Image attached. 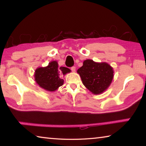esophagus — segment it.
Wrapping results in <instances>:
<instances>
[{
    "label": "esophagus",
    "instance_id": "1",
    "mask_svg": "<svg viewBox=\"0 0 146 146\" xmlns=\"http://www.w3.org/2000/svg\"><path fill=\"white\" fill-rule=\"evenodd\" d=\"M71 70L72 71V72H75L76 71V68L75 67V66H73V67L71 68Z\"/></svg>",
    "mask_w": 146,
    "mask_h": 146
}]
</instances>
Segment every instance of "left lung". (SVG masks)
<instances>
[{
  "label": "left lung",
  "instance_id": "left-lung-1",
  "mask_svg": "<svg viewBox=\"0 0 146 146\" xmlns=\"http://www.w3.org/2000/svg\"><path fill=\"white\" fill-rule=\"evenodd\" d=\"M83 84L91 93L98 95L108 88L113 78L114 71L106 62H95L88 59L77 70Z\"/></svg>",
  "mask_w": 146,
  "mask_h": 146
}]
</instances>
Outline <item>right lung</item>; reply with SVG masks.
Returning <instances> with one entry per match:
<instances>
[{"label":"right lung","instance_id":"obj_1","mask_svg":"<svg viewBox=\"0 0 146 146\" xmlns=\"http://www.w3.org/2000/svg\"><path fill=\"white\" fill-rule=\"evenodd\" d=\"M71 70L66 67H58L56 61H51L46 67L38 68L35 72V80L40 88L48 91H55L64 84L61 77Z\"/></svg>","mask_w":146,"mask_h":146}]
</instances>
